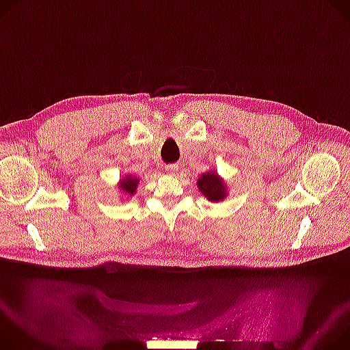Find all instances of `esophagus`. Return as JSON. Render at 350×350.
Masks as SVG:
<instances>
[{"instance_id":"esophagus-1","label":"esophagus","mask_w":350,"mask_h":350,"mask_svg":"<svg viewBox=\"0 0 350 350\" xmlns=\"http://www.w3.org/2000/svg\"><path fill=\"white\" fill-rule=\"evenodd\" d=\"M165 170H166L169 174H174V173L177 172V166H176V165H167V166L165 167Z\"/></svg>"}]
</instances>
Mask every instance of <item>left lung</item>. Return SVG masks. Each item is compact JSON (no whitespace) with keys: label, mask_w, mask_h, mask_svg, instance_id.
<instances>
[{"label":"left lung","mask_w":350,"mask_h":350,"mask_svg":"<svg viewBox=\"0 0 350 350\" xmlns=\"http://www.w3.org/2000/svg\"><path fill=\"white\" fill-rule=\"evenodd\" d=\"M197 184L204 197H206L212 202H219L226 198V184L213 170L201 174Z\"/></svg>","instance_id":"obj_1"}]
</instances>
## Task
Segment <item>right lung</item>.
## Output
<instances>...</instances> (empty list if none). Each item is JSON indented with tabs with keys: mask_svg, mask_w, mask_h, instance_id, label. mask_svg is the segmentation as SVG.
<instances>
[{
	"mask_svg": "<svg viewBox=\"0 0 350 350\" xmlns=\"http://www.w3.org/2000/svg\"><path fill=\"white\" fill-rule=\"evenodd\" d=\"M138 183H139V178L138 177H133L131 174L130 176H125L124 178L120 180V189L125 194V196H134L135 191H137V187H138Z\"/></svg>",
	"mask_w": 350,
	"mask_h": 350,
	"instance_id": "add662e5",
	"label": "right lung"
}]
</instances>
